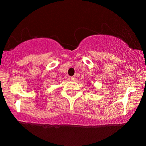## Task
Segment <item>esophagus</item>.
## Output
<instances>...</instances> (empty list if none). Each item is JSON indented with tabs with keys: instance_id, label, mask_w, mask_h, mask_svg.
<instances>
[{
	"instance_id": "esophagus-1",
	"label": "esophagus",
	"mask_w": 146,
	"mask_h": 146,
	"mask_svg": "<svg viewBox=\"0 0 146 146\" xmlns=\"http://www.w3.org/2000/svg\"><path fill=\"white\" fill-rule=\"evenodd\" d=\"M70 80H71V81H73V82H76L77 81V78H75V77H71V78H70Z\"/></svg>"
}]
</instances>
